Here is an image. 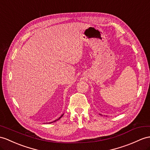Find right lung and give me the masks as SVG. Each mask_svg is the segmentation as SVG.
<instances>
[{
    "instance_id": "add662e5",
    "label": "right lung",
    "mask_w": 150,
    "mask_h": 150,
    "mask_svg": "<svg viewBox=\"0 0 150 150\" xmlns=\"http://www.w3.org/2000/svg\"><path fill=\"white\" fill-rule=\"evenodd\" d=\"M63 115H64V114H63L62 115H61V116H60V117H59V118H58V119H57L56 120H54V121H53V122H50V123H53V122H56V121H57V120H60V118H61L62 117V116H63Z\"/></svg>"
}]
</instances>
